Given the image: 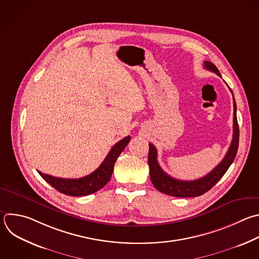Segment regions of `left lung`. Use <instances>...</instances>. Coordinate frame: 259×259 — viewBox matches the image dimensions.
I'll return each instance as SVG.
<instances>
[{
    "label": "left lung",
    "mask_w": 259,
    "mask_h": 259,
    "mask_svg": "<svg viewBox=\"0 0 259 259\" xmlns=\"http://www.w3.org/2000/svg\"><path fill=\"white\" fill-rule=\"evenodd\" d=\"M204 68L215 73L221 77L220 71L218 68L208 61H204ZM231 93L232 90L230 89ZM233 94V93H232ZM233 104H234V126H233V139L231 145L229 147L228 152L226 153L223 160L204 177L193 180V181H183L178 180L173 177L168 176L162 170L157 162V151L155 146L152 143H149V152H148V165H149V175L150 180L153 186L161 193L175 196V197H196L204 194L210 188H212L225 175L232 162L234 161L238 146H239V126L237 121V106L233 96Z\"/></svg>",
    "instance_id": "left-lung-1"
}]
</instances>
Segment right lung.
<instances>
[{
	"label": "right lung",
	"instance_id": "obj_1",
	"mask_svg": "<svg viewBox=\"0 0 259 259\" xmlns=\"http://www.w3.org/2000/svg\"><path fill=\"white\" fill-rule=\"evenodd\" d=\"M130 141V136H127L117 142L102 164L92 174L78 178V179H64L57 178L51 175H47L37 170L38 174L47 181L51 186H53L59 192L69 195V196H86L92 193H95L106 186V184L111 180L112 174L114 171V165L121 154V152L125 149L127 144Z\"/></svg>",
	"mask_w": 259,
	"mask_h": 259
}]
</instances>
